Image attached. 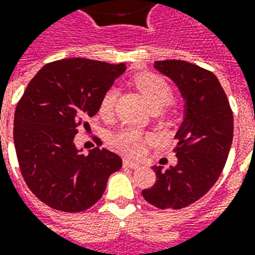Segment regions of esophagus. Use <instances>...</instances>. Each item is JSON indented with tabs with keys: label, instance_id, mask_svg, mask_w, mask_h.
<instances>
[{
	"label": "esophagus",
	"instance_id": "esophagus-1",
	"mask_svg": "<svg viewBox=\"0 0 255 255\" xmlns=\"http://www.w3.org/2000/svg\"><path fill=\"white\" fill-rule=\"evenodd\" d=\"M123 166L129 167V168H133V170H135V168H139V167H140V164H139V163L133 162V160H129V159H124Z\"/></svg>",
	"mask_w": 255,
	"mask_h": 255
}]
</instances>
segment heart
<instances>
[{
	"label": "heart",
	"instance_id": "1",
	"mask_svg": "<svg viewBox=\"0 0 255 255\" xmlns=\"http://www.w3.org/2000/svg\"><path fill=\"white\" fill-rule=\"evenodd\" d=\"M133 84L144 96L145 102L153 111L163 110L170 106L174 100V91L162 76L155 73H141L133 79ZM118 97V89L111 87L104 92L99 103V115L102 118H110L115 108V102ZM151 140V136L137 128H124L118 133H115L111 139V144L119 152L139 156L143 153L144 145Z\"/></svg>",
	"mask_w": 255,
	"mask_h": 255
}]
</instances>
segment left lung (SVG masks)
<instances>
[{"mask_svg":"<svg viewBox=\"0 0 255 255\" xmlns=\"http://www.w3.org/2000/svg\"><path fill=\"white\" fill-rule=\"evenodd\" d=\"M186 100L184 120L175 139L176 166L152 167L156 182L141 194L160 210H180L207 194L226 164L233 141V111L217 76L183 60L155 61Z\"/></svg>","mask_w":255,"mask_h":255,"instance_id":"obj_1","label":"left lung"}]
</instances>
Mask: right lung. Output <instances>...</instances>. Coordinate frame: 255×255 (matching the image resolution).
<instances>
[{"instance_id": "obj_1", "label": "right lung", "mask_w": 255, "mask_h": 255, "mask_svg": "<svg viewBox=\"0 0 255 255\" xmlns=\"http://www.w3.org/2000/svg\"><path fill=\"white\" fill-rule=\"evenodd\" d=\"M124 71L123 63L57 60L38 71L19 99L13 129L19 170L29 190L52 209H89L103 197L111 174L122 168V158L106 148L84 155L75 136Z\"/></svg>"}]
</instances>
